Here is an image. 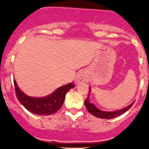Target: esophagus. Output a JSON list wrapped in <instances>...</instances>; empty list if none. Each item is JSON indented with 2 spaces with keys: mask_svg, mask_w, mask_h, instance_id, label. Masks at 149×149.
<instances>
[{
  "mask_svg": "<svg viewBox=\"0 0 149 149\" xmlns=\"http://www.w3.org/2000/svg\"><path fill=\"white\" fill-rule=\"evenodd\" d=\"M85 80H86V75H85V73L83 71L79 72V73H77V75L76 76V77H75V79H74L75 83H76V84H79L80 83L84 82Z\"/></svg>",
  "mask_w": 149,
  "mask_h": 149,
  "instance_id": "1",
  "label": "esophagus"
}]
</instances>
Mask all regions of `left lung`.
<instances>
[{
    "label": "left lung",
    "mask_w": 149,
    "mask_h": 149,
    "mask_svg": "<svg viewBox=\"0 0 149 149\" xmlns=\"http://www.w3.org/2000/svg\"><path fill=\"white\" fill-rule=\"evenodd\" d=\"M90 91H89V95H90ZM89 95L87 97V99L84 101V105H85L86 108L88 110V112L90 113H91L92 115H94V116L97 117V118H104V119H111L114 118L115 117H118L119 115H122L123 113L126 112L129 108L132 106V104H134V102L132 103L130 105H129L126 107L123 108V109H119V110L117 111H113V112H107V111H103L99 109L98 108H97L94 105L93 103H91L89 100Z\"/></svg>",
    "instance_id": "1"
}]
</instances>
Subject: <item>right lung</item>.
Wrapping results in <instances>:
<instances>
[{
  "label": "right lung",
  "instance_id": "add662e5",
  "mask_svg": "<svg viewBox=\"0 0 149 149\" xmlns=\"http://www.w3.org/2000/svg\"><path fill=\"white\" fill-rule=\"evenodd\" d=\"M17 98L20 104L29 112L38 115H50L57 112L63 104L65 95L75 87L73 83L59 87L52 93L44 97H31L24 93L14 80Z\"/></svg>",
  "mask_w": 149,
  "mask_h": 149
}]
</instances>
